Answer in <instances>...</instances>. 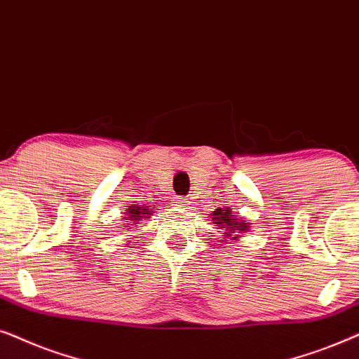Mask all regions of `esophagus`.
<instances>
[{
	"mask_svg": "<svg viewBox=\"0 0 359 359\" xmlns=\"http://www.w3.org/2000/svg\"><path fill=\"white\" fill-rule=\"evenodd\" d=\"M175 205H177V207H189L190 202H189V198H185V197H179V198L175 200Z\"/></svg>",
	"mask_w": 359,
	"mask_h": 359,
	"instance_id": "1",
	"label": "esophagus"
}]
</instances>
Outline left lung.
Here are the masks:
<instances>
[{"instance_id": "obj_1", "label": "left lung", "mask_w": 359, "mask_h": 359, "mask_svg": "<svg viewBox=\"0 0 359 359\" xmlns=\"http://www.w3.org/2000/svg\"><path fill=\"white\" fill-rule=\"evenodd\" d=\"M212 222L215 223V226H218V229H223V241H236L240 235H235V233H245L250 229L248 226V222L245 219L236 218L233 215L231 208H217L212 213Z\"/></svg>"}]
</instances>
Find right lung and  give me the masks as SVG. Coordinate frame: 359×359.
I'll return each mask as SVG.
<instances>
[{"label": "right lung", "mask_w": 359, "mask_h": 359, "mask_svg": "<svg viewBox=\"0 0 359 359\" xmlns=\"http://www.w3.org/2000/svg\"><path fill=\"white\" fill-rule=\"evenodd\" d=\"M154 213L152 207H144V205H130L126 208V217H124V226H137Z\"/></svg>", "instance_id": "obj_1"}]
</instances>
